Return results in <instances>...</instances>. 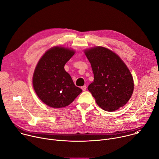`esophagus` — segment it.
I'll return each instance as SVG.
<instances>
[{"label":"esophagus","instance_id":"obj_1","mask_svg":"<svg viewBox=\"0 0 159 159\" xmlns=\"http://www.w3.org/2000/svg\"><path fill=\"white\" fill-rule=\"evenodd\" d=\"M86 88H87L86 85H84V86L81 87V89H82V90H83V91H85V90H86Z\"/></svg>","mask_w":159,"mask_h":159}]
</instances>
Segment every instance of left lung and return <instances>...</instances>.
<instances>
[{
	"instance_id": "8db88e82",
	"label": "left lung",
	"mask_w": 159,
	"mask_h": 159,
	"mask_svg": "<svg viewBox=\"0 0 159 159\" xmlns=\"http://www.w3.org/2000/svg\"><path fill=\"white\" fill-rule=\"evenodd\" d=\"M94 74L89 91L98 105L106 111H114L130 99L134 89L132 75L126 65L114 52L98 47L85 51Z\"/></svg>"
}]
</instances>
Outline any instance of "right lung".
<instances>
[{"mask_svg":"<svg viewBox=\"0 0 159 159\" xmlns=\"http://www.w3.org/2000/svg\"><path fill=\"white\" fill-rule=\"evenodd\" d=\"M74 53L73 50L55 47L45 53L38 63L33 74V87L39 98L50 107L69 106L82 92L64 69Z\"/></svg>","mask_w":159,"mask_h":159,"instance_id":"right-lung-1","label":"right lung"}]
</instances>
